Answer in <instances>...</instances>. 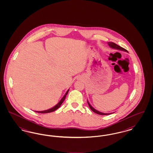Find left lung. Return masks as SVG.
I'll use <instances>...</instances> for the list:
<instances>
[{
    "instance_id": "obj_1",
    "label": "left lung",
    "mask_w": 153,
    "mask_h": 153,
    "mask_svg": "<svg viewBox=\"0 0 153 153\" xmlns=\"http://www.w3.org/2000/svg\"><path fill=\"white\" fill-rule=\"evenodd\" d=\"M107 44H108V46H109V47H110L111 49H116V50H117V51H120L128 52L127 51H126V49H124V48H122L121 46H120L117 45V44H115V43H114V42H108ZM87 102L88 104V105H89V108H90V109H91L93 112H94L96 113V114H97L102 115H110V114H113L112 112V113H103V112H100V111H97V109H96L95 108H94V107L91 105V104L89 103V102H88V100Z\"/></svg>"
}]
</instances>
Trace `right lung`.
<instances>
[{
	"label": "right lung",
	"mask_w": 153,
	"mask_h": 153,
	"mask_svg": "<svg viewBox=\"0 0 153 153\" xmlns=\"http://www.w3.org/2000/svg\"><path fill=\"white\" fill-rule=\"evenodd\" d=\"M69 89H68V90L66 91L65 94L64 96L62 97V98L61 99V100L59 102H58V104H57L54 107H52L51 108H50V109L45 110V111H36V112H38V113L46 114V113H50V112H53V111H56V109H58V108L61 106V105L62 104V102H63L64 101V100H65V99L66 96L67 95L68 93V92H69Z\"/></svg>",
	"instance_id": "1"
}]
</instances>
